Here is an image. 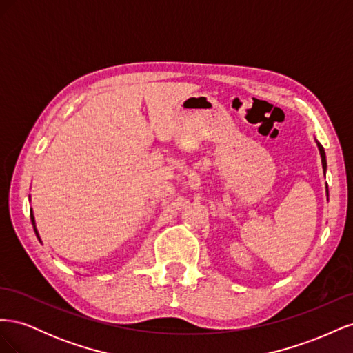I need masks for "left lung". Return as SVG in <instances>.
<instances>
[{"instance_id":"8db88e82","label":"left lung","mask_w":353,"mask_h":353,"mask_svg":"<svg viewBox=\"0 0 353 353\" xmlns=\"http://www.w3.org/2000/svg\"><path fill=\"white\" fill-rule=\"evenodd\" d=\"M318 144V148H319V154H321V162H323V168H324V172H325V169H327V160H325V152H324V148H323V145L319 144V143H316ZM327 196H328V187H327Z\"/></svg>"}]
</instances>
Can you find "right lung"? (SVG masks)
<instances>
[{
    "instance_id": "add662e5",
    "label": "right lung",
    "mask_w": 353,
    "mask_h": 353,
    "mask_svg": "<svg viewBox=\"0 0 353 353\" xmlns=\"http://www.w3.org/2000/svg\"><path fill=\"white\" fill-rule=\"evenodd\" d=\"M30 221H32V225H34V230H35V234H37V237H38V231H37V228H35V219H34V213L30 212ZM39 239V237H38Z\"/></svg>"
}]
</instances>
